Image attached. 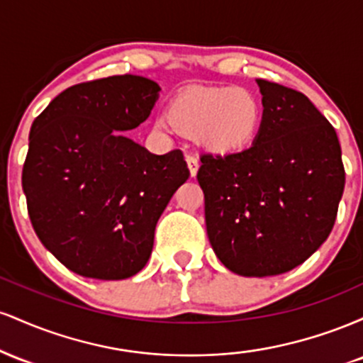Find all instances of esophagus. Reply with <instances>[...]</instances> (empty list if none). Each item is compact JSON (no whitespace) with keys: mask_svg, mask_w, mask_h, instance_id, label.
<instances>
[{"mask_svg":"<svg viewBox=\"0 0 363 363\" xmlns=\"http://www.w3.org/2000/svg\"><path fill=\"white\" fill-rule=\"evenodd\" d=\"M186 164H187V169H189V176L191 177H196V174H198V169H199L198 160H196L194 157L187 155L186 157Z\"/></svg>","mask_w":363,"mask_h":363,"instance_id":"esophagus-1","label":"esophagus"}]
</instances>
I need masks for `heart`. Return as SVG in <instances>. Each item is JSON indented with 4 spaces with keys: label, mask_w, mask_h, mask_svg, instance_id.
Segmentation results:
<instances>
[{
    "label": "heart",
    "mask_w": 363,
    "mask_h": 363,
    "mask_svg": "<svg viewBox=\"0 0 363 363\" xmlns=\"http://www.w3.org/2000/svg\"><path fill=\"white\" fill-rule=\"evenodd\" d=\"M261 99L247 86L187 89L170 99L165 118L155 126H169L215 155L244 152L256 141L262 126Z\"/></svg>",
    "instance_id": "1"
}]
</instances>
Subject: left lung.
Instances as JSON below:
<instances>
[{
    "label": "left lung",
    "mask_w": 363,
    "mask_h": 363,
    "mask_svg": "<svg viewBox=\"0 0 363 363\" xmlns=\"http://www.w3.org/2000/svg\"><path fill=\"white\" fill-rule=\"evenodd\" d=\"M262 126L247 150L203 155L211 247L240 277H274L311 257L331 234L345 187L335 128L306 95L256 80Z\"/></svg>",
    "instance_id": "1"
}]
</instances>
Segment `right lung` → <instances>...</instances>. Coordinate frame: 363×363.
Here are the masks:
<instances>
[{"label": "right lung", "instance_id": "add662e5", "mask_svg": "<svg viewBox=\"0 0 363 363\" xmlns=\"http://www.w3.org/2000/svg\"><path fill=\"white\" fill-rule=\"evenodd\" d=\"M158 91L136 74L80 83L32 123L22 172L28 216L73 273L124 280L141 272L158 218L189 177L179 150L153 155L123 135L148 119Z\"/></svg>", "mask_w": 363, "mask_h": 363}]
</instances>
